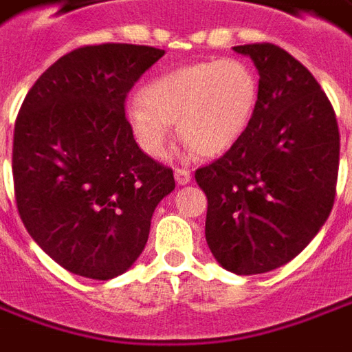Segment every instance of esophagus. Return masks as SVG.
I'll return each mask as SVG.
<instances>
[{"instance_id": "esophagus-1", "label": "esophagus", "mask_w": 352, "mask_h": 352, "mask_svg": "<svg viewBox=\"0 0 352 352\" xmlns=\"http://www.w3.org/2000/svg\"><path fill=\"white\" fill-rule=\"evenodd\" d=\"M190 171H186V169H175V181L179 185H188L190 183Z\"/></svg>"}]
</instances>
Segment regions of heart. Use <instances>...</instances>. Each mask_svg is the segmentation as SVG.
Returning <instances> with one entry per match:
<instances>
[{"mask_svg":"<svg viewBox=\"0 0 352 352\" xmlns=\"http://www.w3.org/2000/svg\"><path fill=\"white\" fill-rule=\"evenodd\" d=\"M142 98L126 102L125 121L142 152H166L171 123L202 156L227 152L254 116L258 80L239 59H212L179 67L150 80Z\"/></svg>","mask_w":352,"mask_h":352,"instance_id":"obj_1","label":"heart"}]
</instances>
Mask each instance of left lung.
Masks as SVG:
<instances>
[{
    "instance_id": "8db88e82",
    "label": "left lung",
    "mask_w": 352,
    "mask_h": 352,
    "mask_svg": "<svg viewBox=\"0 0 352 352\" xmlns=\"http://www.w3.org/2000/svg\"><path fill=\"white\" fill-rule=\"evenodd\" d=\"M258 69V102L245 135L196 169L208 198L206 241L236 276L291 262L326 223L336 198V111L302 63L274 44L233 47Z\"/></svg>"
}]
</instances>
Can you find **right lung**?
<instances>
[{"instance_id": "add662e5", "label": "right lung", "mask_w": 352, "mask_h": 352, "mask_svg": "<svg viewBox=\"0 0 352 352\" xmlns=\"http://www.w3.org/2000/svg\"><path fill=\"white\" fill-rule=\"evenodd\" d=\"M164 50L85 45L34 82L13 136L16 208L59 266L107 281L142 254L173 171L146 156L125 121V98Z\"/></svg>"}]
</instances>
